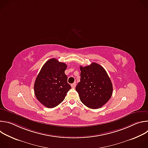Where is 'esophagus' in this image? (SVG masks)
<instances>
[{
  "mask_svg": "<svg viewBox=\"0 0 148 148\" xmlns=\"http://www.w3.org/2000/svg\"><path fill=\"white\" fill-rule=\"evenodd\" d=\"M71 87H72V88H74L75 87V86H76V82H74L73 84H71Z\"/></svg>",
  "mask_w": 148,
  "mask_h": 148,
  "instance_id": "34e87169",
  "label": "esophagus"
}]
</instances>
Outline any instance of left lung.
<instances>
[{"label":"left lung","mask_w":148,"mask_h":148,"mask_svg":"<svg viewBox=\"0 0 148 148\" xmlns=\"http://www.w3.org/2000/svg\"><path fill=\"white\" fill-rule=\"evenodd\" d=\"M81 78L75 90L82 103L91 109L102 107L111 98L112 84L105 70L92 62L90 66H80Z\"/></svg>","instance_id":"8db88e82"}]
</instances>
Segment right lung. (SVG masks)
Listing matches in <instances>:
<instances>
[{
  "mask_svg": "<svg viewBox=\"0 0 148 148\" xmlns=\"http://www.w3.org/2000/svg\"><path fill=\"white\" fill-rule=\"evenodd\" d=\"M67 64L56 58L49 60L42 67L34 85L38 101L49 108L56 107L64 99L71 88L65 74Z\"/></svg>",
  "mask_w": 148,
  "mask_h": 148,
  "instance_id": "1",
  "label": "right lung"
}]
</instances>
